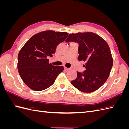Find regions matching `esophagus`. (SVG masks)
<instances>
[{
    "label": "esophagus",
    "instance_id": "esophagus-1",
    "mask_svg": "<svg viewBox=\"0 0 129 129\" xmlns=\"http://www.w3.org/2000/svg\"><path fill=\"white\" fill-rule=\"evenodd\" d=\"M64 69L66 70V71H68V70H69V68H67V67H65V68H64Z\"/></svg>",
    "mask_w": 129,
    "mask_h": 129
}]
</instances>
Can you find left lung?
<instances>
[{
	"mask_svg": "<svg viewBox=\"0 0 129 129\" xmlns=\"http://www.w3.org/2000/svg\"><path fill=\"white\" fill-rule=\"evenodd\" d=\"M67 42L79 44L78 60L85 62L83 73L77 72V76L71 83L84 92H92L106 82L113 65L110 49L105 40L94 33L79 32L69 34Z\"/></svg>",
	"mask_w": 129,
	"mask_h": 129,
	"instance_id": "obj_1",
	"label": "left lung"
}]
</instances>
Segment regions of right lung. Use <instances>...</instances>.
I'll use <instances>...</instances> for the list:
<instances>
[{"mask_svg": "<svg viewBox=\"0 0 129 129\" xmlns=\"http://www.w3.org/2000/svg\"><path fill=\"white\" fill-rule=\"evenodd\" d=\"M67 32L45 30L34 34L19 52L18 69L24 83L31 89L41 91L54 83L63 66L49 63V56L55 53L57 46L65 40Z\"/></svg>", "mask_w": 129, "mask_h": 129, "instance_id": "right-lung-1", "label": "right lung"}]
</instances>
